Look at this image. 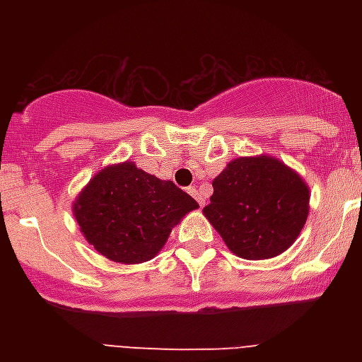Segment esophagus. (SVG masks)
I'll return each mask as SVG.
<instances>
[{
  "label": "esophagus",
  "instance_id": "1",
  "mask_svg": "<svg viewBox=\"0 0 362 362\" xmlns=\"http://www.w3.org/2000/svg\"><path fill=\"white\" fill-rule=\"evenodd\" d=\"M188 194H190L192 197H196L197 203H199V206H203V204H204V199H203V197H201L199 190H197L196 187H190V188H188Z\"/></svg>",
  "mask_w": 362,
  "mask_h": 362
}]
</instances>
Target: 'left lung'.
I'll return each instance as SVG.
<instances>
[{
	"label": "left lung",
	"mask_w": 362,
	"mask_h": 362,
	"mask_svg": "<svg viewBox=\"0 0 362 362\" xmlns=\"http://www.w3.org/2000/svg\"><path fill=\"white\" fill-rule=\"evenodd\" d=\"M212 187L204 217L243 259L277 257L296 243L308 219L306 181L268 153L232 159Z\"/></svg>",
	"instance_id": "obj_1"
}]
</instances>
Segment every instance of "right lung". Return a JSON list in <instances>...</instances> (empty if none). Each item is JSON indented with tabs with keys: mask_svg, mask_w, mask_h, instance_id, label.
Instances as JSON below:
<instances>
[{
	"mask_svg": "<svg viewBox=\"0 0 362 362\" xmlns=\"http://www.w3.org/2000/svg\"><path fill=\"white\" fill-rule=\"evenodd\" d=\"M199 204L134 161L95 172L72 203L83 238L114 263L139 264L159 254L172 228Z\"/></svg>",
	"mask_w": 362,
	"mask_h": 362,
	"instance_id": "obj_1",
	"label": "right lung"
}]
</instances>
